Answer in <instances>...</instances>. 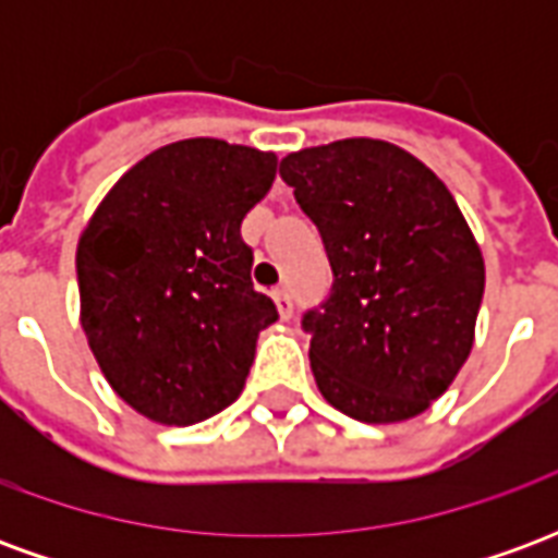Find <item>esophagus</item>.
<instances>
[{
	"mask_svg": "<svg viewBox=\"0 0 558 558\" xmlns=\"http://www.w3.org/2000/svg\"><path fill=\"white\" fill-rule=\"evenodd\" d=\"M271 299H275V307H278L280 319H290L292 316V299L287 290H275L271 292Z\"/></svg>",
	"mask_w": 558,
	"mask_h": 558,
	"instance_id": "34e87169",
	"label": "esophagus"
}]
</instances>
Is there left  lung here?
Listing matches in <instances>:
<instances>
[{
  "label": "left lung",
  "instance_id": "left-lung-1",
  "mask_svg": "<svg viewBox=\"0 0 558 558\" xmlns=\"http://www.w3.org/2000/svg\"><path fill=\"white\" fill-rule=\"evenodd\" d=\"M280 179L326 244L331 299L304 316L319 395L364 424L430 410L475 343L484 256L436 172L386 140L290 151Z\"/></svg>",
  "mask_w": 558,
  "mask_h": 558
}]
</instances>
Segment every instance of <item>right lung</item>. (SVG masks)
<instances>
[{
  "label": "right lung",
  "instance_id": "add662e5",
  "mask_svg": "<svg viewBox=\"0 0 558 558\" xmlns=\"http://www.w3.org/2000/svg\"><path fill=\"white\" fill-rule=\"evenodd\" d=\"M275 172V151L179 140L137 160L80 232V326L143 418L191 427L242 395L256 338L278 319L251 283L242 220Z\"/></svg>",
  "mask_w": 558,
  "mask_h": 558
}]
</instances>
